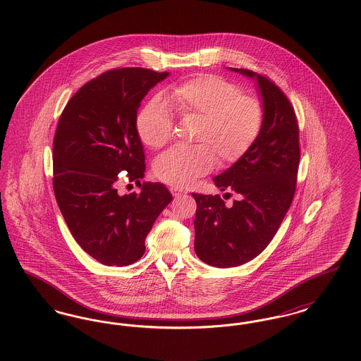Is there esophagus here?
<instances>
[{
	"instance_id": "1",
	"label": "esophagus",
	"mask_w": 361,
	"mask_h": 361,
	"mask_svg": "<svg viewBox=\"0 0 361 361\" xmlns=\"http://www.w3.org/2000/svg\"><path fill=\"white\" fill-rule=\"evenodd\" d=\"M172 195L174 197H180L181 195H184L185 193V190L183 188H178V187H172Z\"/></svg>"
}]
</instances>
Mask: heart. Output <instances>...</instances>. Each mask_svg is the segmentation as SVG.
<instances>
[{"label": "heart", "mask_w": 361, "mask_h": 361, "mask_svg": "<svg viewBox=\"0 0 361 361\" xmlns=\"http://www.w3.org/2000/svg\"><path fill=\"white\" fill-rule=\"evenodd\" d=\"M165 102L181 118H199L190 147H173L159 155L154 172L174 187H187L209 172L216 161L233 164L252 147L264 124V105L242 94L237 84L219 75H199L165 92ZM158 99L137 114V137L150 149L166 146L173 137L171 109Z\"/></svg>", "instance_id": "heart-1"}]
</instances>
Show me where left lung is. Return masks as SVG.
Wrapping results in <instances>:
<instances>
[{
	"mask_svg": "<svg viewBox=\"0 0 361 361\" xmlns=\"http://www.w3.org/2000/svg\"><path fill=\"white\" fill-rule=\"evenodd\" d=\"M231 70L256 78L265 118L252 147L214 177L218 188L233 190L240 199L228 207L219 195L192 193L197 204L195 252L218 268L238 267L257 257L274 240L291 206L300 159L295 109L283 90L252 70Z\"/></svg>",
	"mask_w": 361,
	"mask_h": 361,
	"instance_id": "left-lung-1",
	"label": "left lung"
}]
</instances>
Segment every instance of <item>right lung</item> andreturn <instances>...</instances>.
Listing matches in <instances>:
<instances>
[{"label":"right lung","instance_id":"add662e5","mask_svg":"<svg viewBox=\"0 0 361 361\" xmlns=\"http://www.w3.org/2000/svg\"><path fill=\"white\" fill-rule=\"evenodd\" d=\"M168 75L143 68L108 70L80 87L56 126V203L77 243L108 267H127L143 256L155 219L173 200L164 184H140L146 165L135 127L142 99ZM123 170L140 194L117 193Z\"/></svg>","mask_w":361,"mask_h":361}]
</instances>
